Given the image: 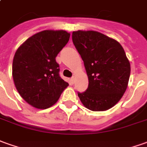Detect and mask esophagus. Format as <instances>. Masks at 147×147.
I'll use <instances>...</instances> for the list:
<instances>
[{
	"mask_svg": "<svg viewBox=\"0 0 147 147\" xmlns=\"http://www.w3.org/2000/svg\"><path fill=\"white\" fill-rule=\"evenodd\" d=\"M71 82H73V83H74V82H75V78H74V77H73V78H71Z\"/></svg>",
	"mask_w": 147,
	"mask_h": 147,
	"instance_id": "obj_1",
	"label": "esophagus"
}]
</instances>
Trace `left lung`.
Wrapping results in <instances>:
<instances>
[{
	"label": "left lung",
	"mask_w": 147,
	"mask_h": 147,
	"mask_svg": "<svg viewBox=\"0 0 147 147\" xmlns=\"http://www.w3.org/2000/svg\"><path fill=\"white\" fill-rule=\"evenodd\" d=\"M72 39L82 57L89 85L78 95L83 106L92 111H105L120 101L126 91L130 64L121 44L94 30H78Z\"/></svg>",
	"instance_id": "8db88e82"
}]
</instances>
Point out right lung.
<instances>
[{
  "instance_id": "right-lung-1",
  "label": "right lung",
  "mask_w": 147,
  "mask_h": 147,
  "mask_svg": "<svg viewBox=\"0 0 147 147\" xmlns=\"http://www.w3.org/2000/svg\"><path fill=\"white\" fill-rule=\"evenodd\" d=\"M65 30H43L29 37L17 49L13 78L19 94L30 106L47 109L53 106L69 86L59 76L56 57L69 40Z\"/></svg>"
}]
</instances>
